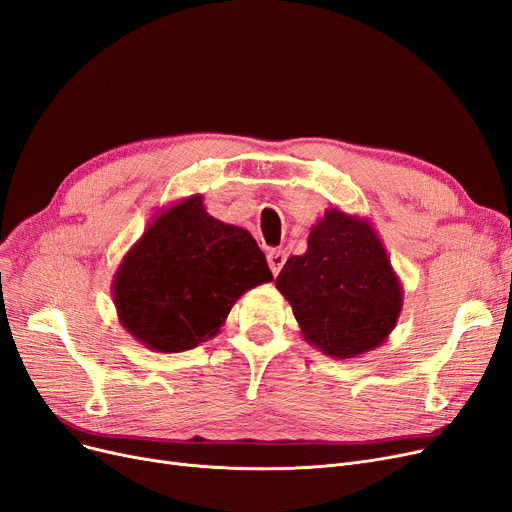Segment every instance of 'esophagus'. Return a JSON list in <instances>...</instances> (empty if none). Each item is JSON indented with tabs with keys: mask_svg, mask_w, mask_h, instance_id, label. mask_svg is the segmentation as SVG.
<instances>
[{
	"mask_svg": "<svg viewBox=\"0 0 512 512\" xmlns=\"http://www.w3.org/2000/svg\"><path fill=\"white\" fill-rule=\"evenodd\" d=\"M284 261H286V253L284 251H270L268 253V263H270V270H272L274 276L280 274Z\"/></svg>",
	"mask_w": 512,
	"mask_h": 512,
	"instance_id": "esophagus-1",
	"label": "esophagus"
}]
</instances>
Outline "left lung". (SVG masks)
<instances>
[{
	"label": "left lung",
	"mask_w": 512,
	"mask_h": 512,
	"mask_svg": "<svg viewBox=\"0 0 512 512\" xmlns=\"http://www.w3.org/2000/svg\"><path fill=\"white\" fill-rule=\"evenodd\" d=\"M276 288L301 337L335 360L381 347L404 307L402 282L370 219L339 207L311 226L307 251L284 263Z\"/></svg>",
	"instance_id": "1"
}]
</instances>
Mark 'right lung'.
Returning <instances> with one entry per match:
<instances>
[{"label":"right lung","instance_id":"obj_1","mask_svg":"<svg viewBox=\"0 0 512 512\" xmlns=\"http://www.w3.org/2000/svg\"><path fill=\"white\" fill-rule=\"evenodd\" d=\"M272 280L255 238L192 194L150 217L115 272L113 303L133 339L180 353L213 339L232 305Z\"/></svg>","mask_w":512,"mask_h":512}]
</instances>
